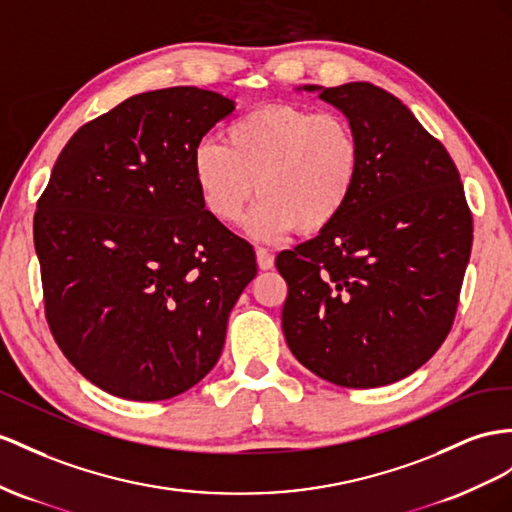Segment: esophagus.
Returning <instances> with one entry per match:
<instances>
[{
  "mask_svg": "<svg viewBox=\"0 0 512 512\" xmlns=\"http://www.w3.org/2000/svg\"><path fill=\"white\" fill-rule=\"evenodd\" d=\"M257 266L261 270H270L274 266V257L268 248H257Z\"/></svg>",
  "mask_w": 512,
  "mask_h": 512,
  "instance_id": "esophagus-1",
  "label": "esophagus"
}]
</instances>
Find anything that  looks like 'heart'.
Segmentation results:
<instances>
[{
    "label": "heart",
    "mask_w": 512,
    "mask_h": 512,
    "mask_svg": "<svg viewBox=\"0 0 512 512\" xmlns=\"http://www.w3.org/2000/svg\"><path fill=\"white\" fill-rule=\"evenodd\" d=\"M205 212L235 222L259 192L246 220L257 240L300 229L322 231L342 216L361 173L355 127L335 112L270 103L225 127V142L201 140L190 157Z\"/></svg>",
    "instance_id": "heart-1"
}]
</instances>
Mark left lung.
I'll list each match as a JSON object with an SVG mask.
<instances>
[{"label":"left lung","instance_id":"left-lung-1","mask_svg":"<svg viewBox=\"0 0 512 512\" xmlns=\"http://www.w3.org/2000/svg\"><path fill=\"white\" fill-rule=\"evenodd\" d=\"M298 90L320 93L355 127L361 173L342 216L277 257L285 342L333 385H391L422 368L452 329L474 240L461 175L387 90Z\"/></svg>","mask_w":512,"mask_h":512}]
</instances>
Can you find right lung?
<instances>
[{"label":"right lung","mask_w":512,"mask_h":512,"mask_svg":"<svg viewBox=\"0 0 512 512\" xmlns=\"http://www.w3.org/2000/svg\"><path fill=\"white\" fill-rule=\"evenodd\" d=\"M233 108L194 86L129 97L75 131L38 199L51 335L112 396L155 402L199 383L255 279L253 246L205 212L190 168Z\"/></svg>","instance_id":"obj_1"}]
</instances>
